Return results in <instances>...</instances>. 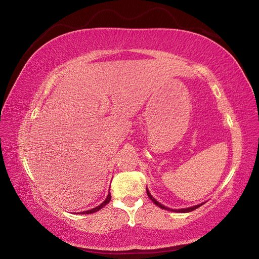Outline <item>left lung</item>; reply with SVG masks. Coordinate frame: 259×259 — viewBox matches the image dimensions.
<instances>
[{
    "label": "left lung",
    "mask_w": 259,
    "mask_h": 259,
    "mask_svg": "<svg viewBox=\"0 0 259 259\" xmlns=\"http://www.w3.org/2000/svg\"><path fill=\"white\" fill-rule=\"evenodd\" d=\"M146 190H147V195H148V197L150 198V200L155 203V205H157L158 207H160V208H162V209H166V210H171V211H176V212H190V211H192V210H195V209H197L198 207H200L202 203H200V205H196V206H194V207H189V208H183V209H170V208H168V207H166V206H163V205H161L160 202H158L155 198H153L152 196H151V194L149 192V190H148L147 188H146Z\"/></svg>",
    "instance_id": "left-lung-1"
}]
</instances>
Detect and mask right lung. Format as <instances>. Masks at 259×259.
Returning a JSON list of instances; mask_svg holds the SVG:
<instances>
[{
	"label": "right lung",
	"mask_w": 259,
	"mask_h": 259,
	"mask_svg": "<svg viewBox=\"0 0 259 259\" xmlns=\"http://www.w3.org/2000/svg\"><path fill=\"white\" fill-rule=\"evenodd\" d=\"M111 200V194H108V196H107V198H106V200H104L101 205H99L98 207H96V208H93V209H90V210H87V211H81L80 213H82V214H84V213H92V212H96V211H98V210H100L101 208H103L104 206L107 205V203H109V201Z\"/></svg>",
	"instance_id": "1"
}]
</instances>
